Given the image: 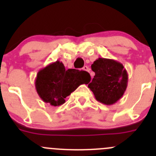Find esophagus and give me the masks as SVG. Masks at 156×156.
I'll use <instances>...</instances> for the list:
<instances>
[{"label":"esophagus","mask_w":156,"mask_h":156,"mask_svg":"<svg viewBox=\"0 0 156 156\" xmlns=\"http://www.w3.org/2000/svg\"><path fill=\"white\" fill-rule=\"evenodd\" d=\"M83 70L86 71V72H90V69H89V67L87 66H85L83 67Z\"/></svg>","instance_id":"1"}]
</instances>
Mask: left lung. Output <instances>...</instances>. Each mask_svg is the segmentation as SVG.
I'll list each match as a JSON object with an SVG mask.
<instances>
[{"label": "left lung", "mask_w": 156, "mask_h": 156, "mask_svg": "<svg viewBox=\"0 0 156 156\" xmlns=\"http://www.w3.org/2000/svg\"><path fill=\"white\" fill-rule=\"evenodd\" d=\"M95 72L88 87L97 101L112 105L120 100L127 89L128 75L121 62L111 59L98 58L91 65Z\"/></svg>", "instance_id": "8db88e82"}]
</instances>
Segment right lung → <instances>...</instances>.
<instances>
[{
	"label": "right lung",
	"mask_w": 156,
	"mask_h": 156,
	"mask_svg": "<svg viewBox=\"0 0 156 156\" xmlns=\"http://www.w3.org/2000/svg\"><path fill=\"white\" fill-rule=\"evenodd\" d=\"M90 79L85 71L74 69H66L59 60L41 69L34 81L37 94L44 103L59 106L66 102L65 99L81 84H87Z\"/></svg>",
	"instance_id": "right-lung-1"
}]
</instances>
